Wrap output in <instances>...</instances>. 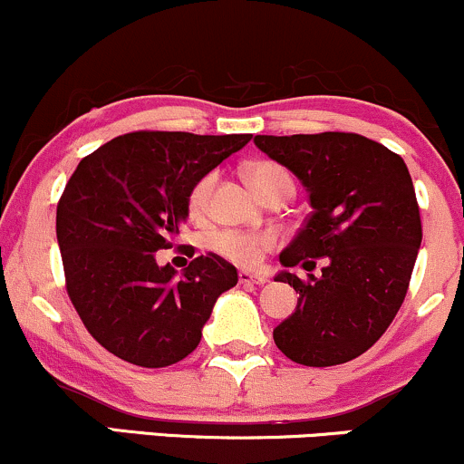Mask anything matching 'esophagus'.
Masks as SVG:
<instances>
[{
  "instance_id": "34e87169",
  "label": "esophagus",
  "mask_w": 464,
  "mask_h": 464,
  "mask_svg": "<svg viewBox=\"0 0 464 464\" xmlns=\"http://www.w3.org/2000/svg\"><path fill=\"white\" fill-rule=\"evenodd\" d=\"M265 280H267V278H265L263 274L247 272V269H243V272H238V283H241V285H263Z\"/></svg>"
}]
</instances>
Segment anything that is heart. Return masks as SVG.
I'll return each instance as SVG.
<instances>
[{
	"label": "heart",
	"mask_w": 464,
	"mask_h": 464,
	"mask_svg": "<svg viewBox=\"0 0 464 464\" xmlns=\"http://www.w3.org/2000/svg\"><path fill=\"white\" fill-rule=\"evenodd\" d=\"M247 179L258 195L269 197L272 192H278L283 188L294 190V179L291 173L283 164L272 162V160H258V162L247 166ZM217 175L208 173L197 179L188 192V210L192 217L204 215L210 206L212 190H215ZM276 237L272 232H246V230H221L215 232L208 238V246L221 254L223 258L232 260L237 265H256L260 256L274 247Z\"/></svg>",
	"instance_id": "heart-1"
}]
</instances>
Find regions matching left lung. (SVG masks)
<instances>
[{"mask_svg":"<svg viewBox=\"0 0 464 464\" xmlns=\"http://www.w3.org/2000/svg\"><path fill=\"white\" fill-rule=\"evenodd\" d=\"M254 144L302 181L314 208L280 252L274 280L300 294L274 342L302 366H335L366 353L386 333L408 294L420 238L412 177L397 153L357 133L256 135Z\"/></svg>","mask_w":464,"mask_h":464,"instance_id":"1","label":"left lung"}]
</instances>
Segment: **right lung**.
<instances>
[{"mask_svg":"<svg viewBox=\"0 0 464 464\" xmlns=\"http://www.w3.org/2000/svg\"><path fill=\"white\" fill-rule=\"evenodd\" d=\"M252 140L249 133L118 135L81 160L56 206L67 295L93 340L142 368L190 355L223 291L238 283L217 254L197 256L177 278L155 252L188 218L197 179Z\"/></svg>","mask_w":464,"mask_h":464,"instance_id":"add662e5","label":"right lung"}]
</instances>
